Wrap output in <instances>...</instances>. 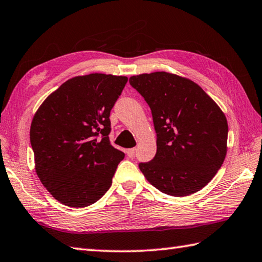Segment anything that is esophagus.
Returning <instances> with one entry per match:
<instances>
[{
    "label": "esophagus",
    "mask_w": 262,
    "mask_h": 262,
    "mask_svg": "<svg viewBox=\"0 0 262 262\" xmlns=\"http://www.w3.org/2000/svg\"><path fill=\"white\" fill-rule=\"evenodd\" d=\"M135 152H136V148L133 147V148H128V150L126 151L128 158H133L135 156Z\"/></svg>",
    "instance_id": "34e87169"
}]
</instances>
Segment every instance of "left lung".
I'll list each match as a JSON object with an SVG mask.
<instances>
[{"instance_id": "8db88e82", "label": "left lung", "mask_w": 262, "mask_h": 262, "mask_svg": "<svg viewBox=\"0 0 262 262\" xmlns=\"http://www.w3.org/2000/svg\"><path fill=\"white\" fill-rule=\"evenodd\" d=\"M129 83L150 106L157 133L156 157L140 163V170L168 195L199 192L226 157V116L201 87L185 77L157 71L132 76Z\"/></svg>"}]
</instances>
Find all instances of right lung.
<instances>
[{"instance_id": "1", "label": "right lung", "mask_w": 262, "mask_h": 262, "mask_svg": "<svg viewBox=\"0 0 262 262\" xmlns=\"http://www.w3.org/2000/svg\"><path fill=\"white\" fill-rule=\"evenodd\" d=\"M126 76H76L51 93L34 115L30 144L39 181L67 207L104 195L125 155L111 145L110 111Z\"/></svg>"}]
</instances>
